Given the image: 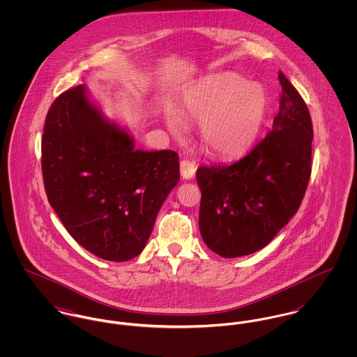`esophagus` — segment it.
<instances>
[{
    "mask_svg": "<svg viewBox=\"0 0 357 357\" xmlns=\"http://www.w3.org/2000/svg\"><path fill=\"white\" fill-rule=\"evenodd\" d=\"M195 170H197V165L191 160H181L180 163V173H181V177L185 178V180H190L195 176Z\"/></svg>",
    "mask_w": 357,
    "mask_h": 357,
    "instance_id": "34e87169",
    "label": "esophagus"
}]
</instances>
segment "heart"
<instances>
[{"label":"heart","mask_w":357,"mask_h":357,"mask_svg":"<svg viewBox=\"0 0 357 357\" xmlns=\"http://www.w3.org/2000/svg\"><path fill=\"white\" fill-rule=\"evenodd\" d=\"M268 112L266 89L231 71L201 78L184 93L181 102V114L201 123L204 149L224 158L242 155L253 147ZM181 114L174 108L165 111L166 125L173 135L184 132Z\"/></svg>","instance_id":"obj_1"}]
</instances>
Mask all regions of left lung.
Listing matches in <instances>:
<instances>
[{
  "label": "left lung",
  "instance_id": "obj_1",
  "mask_svg": "<svg viewBox=\"0 0 357 357\" xmlns=\"http://www.w3.org/2000/svg\"><path fill=\"white\" fill-rule=\"evenodd\" d=\"M282 95L271 132L229 165L197 170L199 231L224 258L265 248L298 211L310 177L313 129L304 99L279 71Z\"/></svg>",
  "mask_w": 357,
  "mask_h": 357
}]
</instances>
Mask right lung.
Here are the masks:
<instances>
[{
  "instance_id": "add662e5",
  "label": "right lung",
  "mask_w": 357,
  "mask_h": 357,
  "mask_svg": "<svg viewBox=\"0 0 357 357\" xmlns=\"http://www.w3.org/2000/svg\"><path fill=\"white\" fill-rule=\"evenodd\" d=\"M41 150L48 201L77 243L107 261L140 255L180 180L178 153L136 150L85 85L53 102Z\"/></svg>"
}]
</instances>
